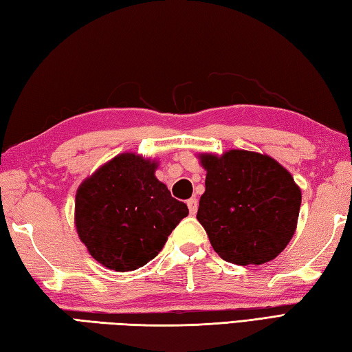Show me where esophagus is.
<instances>
[{"label":"esophagus","mask_w":352,"mask_h":352,"mask_svg":"<svg viewBox=\"0 0 352 352\" xmlns=\"http://www.w3.org/2000/svg\"><path fill=\"white\" fill-rule=\"evenodd\" d=\"M187 205H188V210H190V214H196V211H197V201L196 199H188L187 201Z\"/></svg>","instance_id":"esophagus-1"}]
</instances>
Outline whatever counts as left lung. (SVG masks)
<instances>
[{"label": "left lung", "mask_w": 352, "mask_h": 352, "mask_svg": "<svg viewBox=\"0 0 352 352\" xmlns=\"http://www.w3.org/2000/svg\"><path fill=\"white\" fill-rule=\"evenodd\" d=\"M207 170L197 221L223 261L261 265L279 256L293 237L302 202L293 176L273 157L230 150L202 155Z\"/></svg>", "instance_id": "8db88e82"}]
</instances>
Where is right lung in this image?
I'll list each match as a JSON object with an SVG mask.
<instances>
[{"instance_id":"obj_1","label":"right lung","mask_w":352,"mask_h":352,"mask_svg":"<svg viewBox=\"0 0 352 352\" xmlns=\"http://www.w3.org/2000/svg\"><path fill=\"white\" fill-rule=\"evenodd\" d=\"M156 164L125 153L84 181L76 193L79 239L104 267L133 271L167 242L188 207L155 176Z\"/></svg>"}]
</instances>
